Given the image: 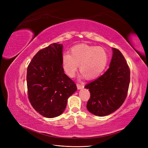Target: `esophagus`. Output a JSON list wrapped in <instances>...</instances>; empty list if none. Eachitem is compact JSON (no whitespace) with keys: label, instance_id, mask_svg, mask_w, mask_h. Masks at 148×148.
Wrapping results in <instances>:
<instances>
[{"label":"esophagus","instance_id":"1","mask_svg":"<svg viewBox=\"0 0 148 148\" xmlns=\"http://www.w3.org/2000/svg\"><path fill=\"white\" fill-rule=\"evenodd\" d=\"M77 88H78V89H82V88H83V87H84V85H83V84H79V83H78V84H77Z\"/></svg>","mask_w":148,"mask_h":148}]
</instances>
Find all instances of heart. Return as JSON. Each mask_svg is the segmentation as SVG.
<instances>
[{"mask_svg":"<svg viewBox=\"0 0 148 148\" xmlns=\"http://www.w3.org/2000/svg\"><path fill=\"white\" fill-rule=\"evenodd\" d=\"M108 62V55L101 47L82 44L70 49V54L63 53L62 67L70 77L73 78L79 65L83 77L88 79H95L103 72Z\"/></svg>","mask_w":148,"mask_h":148,"instance_id":"obj_1","label":"heart"}]
</instances>
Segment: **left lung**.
Masks as SVG:
<instances>
[{
  "mask_svg": "<svg viewBox=\"0 0 148 148\" xmlns=\"http://www.w3.org/2000/svg\"><path fill=\"white\" fill-rule=\"evenodd\" d=\"M112 51L108 70L84 86L91 95L86 105L88 110L101 117L113 113L123 104L130 82V71L125 57L117 49L112 47Z\"/></svg>",
  "mask_w": 148,
  "mask_h": 148,
  "instance_id": "obj_1",
  "label": "left lung"
}]
</instances>
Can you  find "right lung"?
<instances>
[{"label":"right lung","instance_id":"obj_1","mask_svg":"<svg viewBox=\"0 0 148 148\" xmlns=\"http://www.w3.org/2000/svg\"><path fill=\"white\" fill-rule=\"evenodd\" d=\"M63 45L53 43L36 53L27 69L28 98L36 111L47 118L64 112L67 99L77 91L76 84L64 73Z\"/></svg>","mask_w":148,"mask_h":148}]
</instances>
